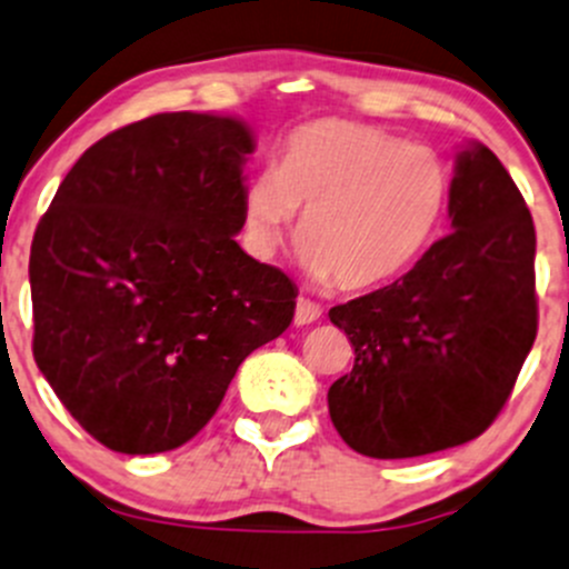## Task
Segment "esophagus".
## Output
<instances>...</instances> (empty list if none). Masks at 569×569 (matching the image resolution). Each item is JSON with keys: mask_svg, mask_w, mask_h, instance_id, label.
Wrapping results in <instances>:
<instances>
[{"mask_svg": "<svg viewBox=\"0 0 569 569\" xmlns=\"http://www.w3.org/2000/svg\"><path fill=\"white\" fill-rule=\"evenodd\" d=\"M322 317V308L317 306L313 300H306V297H297V308H295V325H311Z\"/></svg>", "mask_w": 569, "mask_h": 569, "instance_id": "1", "label": "esophagus"}]
</instances>
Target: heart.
I'll return each instance as SVG.
<instances>
[{
  "label": "heart",
  "instance_id": "1",
  "mask_svg": "<svg viewBox=\"0 0 569 569\" xmlns=\"http://www.w3.org/2000/svg\"><path fill=\"white\" fill-rule=\"evenodd\" d=\"M450 174L428 147L356 121L325 119L291 132L274 169L241 194L244 233L274 258L302 222L300 267L317 283L372 289L406 272L437 233Z\"/></svg>",
  "mask_w": 569,
  "mask_h": 569
}]
</instances>
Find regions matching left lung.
Instances as JSON below:
<instances>
[{
  "label": "left lung",
  "mask_w": 569,
  "mask_h": 569,
  "mask_svg": "<svg viewBox=\"0 0 569 569\" xmlns=\"http://www.w3.org/2000/svg\"><path fill=\"white\" fill-rule=\"evenodd\" d=\"M450 233L411 272L330 308L356 350L328 389L339 437L369 459H413L481 437L537 339L531 211L489 147L467 144Z\"/></svg>",
  "instance_id": "left-lung-1"
}]
</instances>
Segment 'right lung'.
I'll return each mask as SVG.
<instances>
[{
	"label": "right lung",
	"instance_id": "add662e5",
	"mask_svg": "<svg viewBox=\"0 0 569 569\" xmlns=\"http://www.w3.org/2000/svg\"><path fill=\"white\" fill-rule=\"evenodd\" d=\"M250 127L158 113L71 167L30 250L32 356L116 453L180 448L239 363L295 317L297 286L239 247Z\"/></svg>",
	"mask_w": 569,
	"mask_h": 569
}]
</instances>
